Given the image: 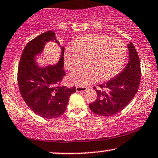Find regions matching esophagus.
<instances>
[{"instance_id": "1", "label": "esophagus", "mask_w": 158, "mask_h": 158, "mask_svg": "<svg viewBox=\"0 0 158 158\" xmlns=\"http://www.w3.org/2000/svg\"><path fill=\"white\" fill-rule=\"evenodd\" d=\"M87 89V87H82V86H77L76 87V90L77 92H85Z\"/></svg>"}]
</instances>
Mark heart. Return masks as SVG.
<instances>
[{
	"label": "heart",
	"mask_w": 158,
	"mask_h": 158,
	"mask_svg": "<svg viewBox=\"0 0 158 158\" xmlns=\"http://www.w3.org/2000/svg\"><path fill=\"white\" fill-rule=\"evenodd\" d=\"M126 57V47L121 40L111 39L102 33H91L76 39L73 47H68L64 63L69 71H74L70 77L73 84L85 86L100 81L110 80L120 72Z\"/></svg>",
	"instance_id": "obj_1"
}]
</instances>
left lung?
Wrapping results in <instances>:
<instances>
[{
    "instance_id": "8db88e82",
    "label": "left lung",
    "mask_w": 158,
    "mask_h": 158,
    "mask_svg": "<svg viewBox=\"0 0 158 158\" xmlns=\"http://www.w3.org/2000/svg\"><path fill=\"white\" fill-rule=\"evenodd\" d=\"M129 61L126 67L117 77L94 87L97 98L89 104L95 114L110 117L125 109L137 93L141 81V63L135 48L132 43L127 44Z\"/></svg>"
}]
</instances>
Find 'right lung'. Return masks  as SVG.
<instances>
[{
  "label": "right lung",
  "instance_id": "1",
  "mask_svg": "<svg viewBox=\"0 0 158 158\" xmlns=\"http://www.w3.org/2000/svg\"><path fill=\"white\" fill-rule=\"evenodd\" d=\"M53 40L61 47L60 60L55 66L40 67L35 57L42 52L46 43ZM64 50V47L56 39L55 33L49 31L29 41L21 55L17 72L19 92L30 109L43 118H57L63 114L70 95L76 92L75 87L68 88L60 85L65 75Z\"/></svg>",
  "mask_w": 158,
  "mask_h": 158
}]
</instances>
